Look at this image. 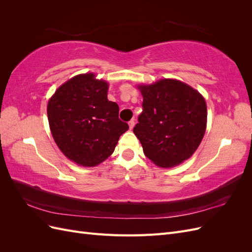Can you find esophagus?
I'll return each mask as SVG.
<instances>
[{
	"label": "esophagus",
	"mask_w": 252,
	"mask_h": 252,
	"mask_svg": "<svg viewBox=\"0 0 252 252\" xmlns=\"http://www.w3.org/2000/svg\"><path fill=\"white\" fill-rule=\"evenodd\" d=\"M128 124H129V128L132 129V128H133V126H134V120L132 119V120L129 121V122H128Z\"/></svg>",
	"instance_id": "obj_1"
}]
</instances>
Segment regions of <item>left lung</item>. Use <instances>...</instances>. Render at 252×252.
I'll return each instance as SVG.
<instances>
[{"label": "left lung", "instance_id": "obj_1", "mask_svg": "<svg viewBox=\"0 0 252 252\" xmlns=\"http://www.w3.org/2000/svg\"><path fill=\"white\" fill-rule=\"evenodd\" d=\"M140 90L143 111L133 132L145 156L164 168L179 165L194 154L204 136V97L177 80H161Z\"/></svg>", "mask_w": 252, "mask_h": 252}]
</instances>
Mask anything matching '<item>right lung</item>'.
Instances as JSON below:
<instances>
[{"instance_id":"add662e5","label":"right lung","mask_w":252,"mask_h":252,"mask_svg":"<svg viewBox=\"0 0 252 252\" xmlns=\"http://www.w3.org/2000/svg\"><path fill=\"white\" fill-rule=\"evenodd\" d=\"M108 84L94 73L63 84L48 102L50 130L58 147L74 163L96 166L111 156L128 124L119 119V105L108 101Z\"/></svg>"}]
</instances>
